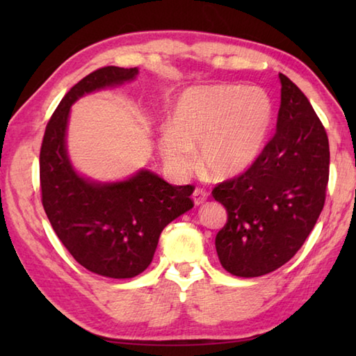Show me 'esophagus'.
Instances as JSON below:
<instances>
[{
  "label": "esophagus",
  "instance_id": "34e87169",
  "mask_svg": "<svg viewBox=\"0 0 356 356\" xmlns=\"http://www.w3.org/2000/svg\"><path fill=\"white\" fill-rule=\"evenodd\" d=\"M193 200L194 205H203V203L208 200V193L205 190H202V188H195L193 193Z\"/></svg>",
  "mask_w": 356,
  "mask_h": 356
}]
</instances>
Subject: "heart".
Returning <instances> with one entry per match:
<instances>
[{
	"instance_id": "b5f03b06",
	"label": "heart",
	"mask_w": 356,
	"mask_h": 356,
	"mask_svg": "<svg viewBox=\"0 0 356 356\" xmlns=\"http://www.w3.org/2000/svg\"><path fill=\"white\" fill-rule=\"evenodd\" d=\"M274 107L261 88L207 86L185 90L174 101L170 127L159 136L163 162L176 174L202 168L216 179L245 172L266 143Z\"/></svg>"
}]
</instances>
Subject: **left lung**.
<instances>
[{"instance_id":"8db88e82","label":"left lung","mask_w":356,"mask_h":356,"mask_svg":"<svg viewBox=\"0 0 356 356\" xmlns=\"http://www.w3.org/2000/svg\"><path fill=\"white\" fill-rule=\"evenodd\" d=\"M278 78L282 104L274 138L246 172L213 190L228 213L216 237L217 255L236 277H260L289 261L326 199V130L305 93L284 74Z\"/></svg>"}]
</instances>
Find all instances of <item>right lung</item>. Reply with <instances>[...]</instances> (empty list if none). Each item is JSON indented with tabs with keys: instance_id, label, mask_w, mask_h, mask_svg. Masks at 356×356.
<instances>
[{
	"instance_id": "1",
	"label": "right lung",
	"mask_w": 356,
	"mask_h": 356,
	"mask_svg": "<svg viewBox=\"0 0 356 356\" xmlns=\"http://www.w3.org/2000/svg\"><path fill=\"white\" fill-rule=\"evenodd\" d=\"M138 73V67L108 65L81 79L50 118L40 154L42 207L56 236L81 266L108 278L145 270L165 226L194 207L191 185H170L149 170L97 182L72 165L65 139L72 105L84 95L131 82Z\"/></svg>"
}]
</instances>
